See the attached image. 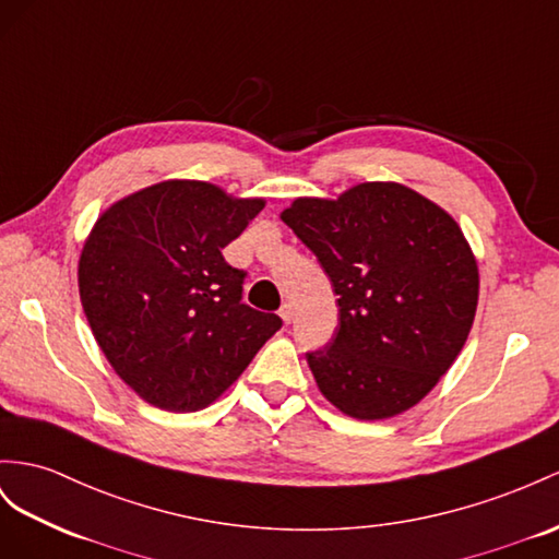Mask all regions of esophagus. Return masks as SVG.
I'll use <instances>...</instances> for the list:
<instances>
[{"instance_id": "obj_1", "label": "esophagus", "mask_w": 559, "mask_h": 559, "mask_svg": "<svg viewBox=\"0 0 559 559\" xmlns=\"http://www.w3.org/2000/svg\"><path fill=\"white\" fill-rule=\"evenodd\" d=\"M278 313H281V319H283L285 323H290V321L295 319V307H293L290 302H285V305L281 307V311H278Z\"/></svg>"}]
</instances>
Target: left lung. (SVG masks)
<instances>
[{"instance_id": "8db88e82", "label": "left lung", "mask_w": 559, "mask_h": 559, "mask_svg": "<svg viewBox=\"0 0 559 559\" xmlns=\"http://www.w3.org/2000/svg\"><path fill=\"white\" fill-rule=\"evenodd\" d=\"M319 257L340 307L335 337L307 364L321 394L356 420L416 406L453 366L479 299V269L447 210L396 181L281 212Z\"/></svg>"}]
</instances>
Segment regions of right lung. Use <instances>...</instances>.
<instances>
[{
	"mask_svg": "<svg viewBox=\"0 0 559 559\" xmlns=\"http://www.w3.org/2000/svg\"><path fill=\"white\" fill-rule=\"evenodd\" d=\"M195 179L120 198L90 231L78 264L84 317L120 380L143 402L203 411L231 388L281 328L240 302V269L222 250L262 212Z\"/></svg>",
	"mask_w": 559,
	"mask_h": 559,
	"instance_id": "obj_1",
	"label": "right lung"
}]
</instances>
